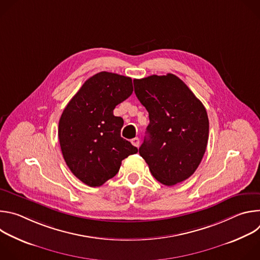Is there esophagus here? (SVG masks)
Returning <instances> with one entry per match:
<instances>
[{
    "label": "esophagus",
    "mask_w": 260,
    "mask_h": 260,
    "mask_svg": "<svg viewBox=\"0 0 260 260\" xmlns=\"http://www.w3.org/2000/svg\"><path fill=\"white\" fill-rule=\"evenodd\" d=\"M132 144L134 145V146H136V147H139V145H140V140H139V138H134V139H132Z\"/></svg>",
    "instance_id": "obj_1"
}]
</instances>
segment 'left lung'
Masks as SVG:
<instances>
[{"mask_svg": "<svg viewBox=\"0 0 260 260\" xmlns=\"http://www.w3.org/2000/svg\"><path fill=\"white\" fill-rule=\"evenodd\" d=\"M134 84L150 120L139 153L157 181L173 186L196 172L206 152V108L174 74L136 79Z\"/></svg>", "mask_w": 260, "mask_h": 260, "instance_id": "obj_1", "label": "left lung"}]
</instances>
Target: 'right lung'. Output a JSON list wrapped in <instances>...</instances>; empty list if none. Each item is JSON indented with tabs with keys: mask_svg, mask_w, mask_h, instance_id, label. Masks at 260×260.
<instances>
[{
	"mask_svg": "<svg viewBox=\"0 0 260 260\" xmlns=\"http://www.w3.org/2000/svg\"><path fill=\"white\" fill-rule=\"evenodd\" d=\"M129 77L100 72L72 98L58 122L62 156L71 172L90 187H99L119 171L121 161L138 152L120 136L115 107L133 93Z\"/></svg>",
	"mask_w": 260,
	"mask_h": 260,
	"instance_id": "right-lung-1",
	"label": "right lung"
}]
</instances>
